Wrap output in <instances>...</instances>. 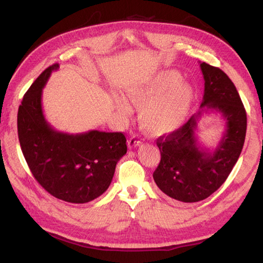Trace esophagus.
Wrapping results in <instances>:
<instances>
[{
    "label": "esophagus",
    "mask_w": 263,
    "mask_h": 263,
    "mask_svg": "<svg viewBox=\"0 0 263 263\" xmlns=\"http://www.w3.org/2000/svg\"><path fill=\"white\" fill-rule=\"evenodd\" d=\"M140 145H141V140H140L139 138H138V137H136V136L131 137L130 139L127 140V146H128V148L138 147V146H140Z\"/></svg>",
    "instance_id": "obj_1"
}]
</instances>
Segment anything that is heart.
I'll return each instance as SVG.
<instances>
[{
    "label": "heart",
    "instance_id": "1",
    "mask_svg": "<svg viewBox=\"0 0 263 263\" xmlns=\"http://www.w3.org/2000/svg\"><path fill=\"white\" fill-rule=\"evenodd\" d=\"M126 95L139 107L140 126L151 136L159 137L174 132L188 117L193 103V88L182 82V75L174 69H163L139 86L126 89ZM119 114L128 115L131 105L123 95L114 96Z\"/></svg>",
    "mask_w": 263,
    "mask_h": 263
}]
</instances>
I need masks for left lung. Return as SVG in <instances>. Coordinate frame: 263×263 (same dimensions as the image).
Returning <instances> with one entry per match:
<instances>
[{"mask_svg":"<svg viewBox=\"0 0 263 263\" xmlns=\"http://www.w3.org/2000/svg\"><path fill=\"white\" fill-rule=\"evenodd\" d=\"M204 96L201 110L183 126L158 138L161 160L153 173L162 193L184 203L208 198L228 179L241 153L247 116L238 90L220 68L201 64ZM217 110L226 121V132L211 153L198 145L194 131L201 115Z\"/></svg>","mask_w":263,"mask_h":263,"instance_id":"8db88e82","label":"left lung"}]
</instances>
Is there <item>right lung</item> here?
Listing matches in <instances>:
<instances>
[{
	"instance_id": "obj_1",
	"label": "right lung",
	"mask_w": 263,
	"mask_h": 263,
	"mask_svg": "<svg viewBox=\"0 0 263 263\" xmlns=\"http://www.w3.org/2000/svg\"><path fill=\"white\" fill-rule=\"evenodd\" d=\"M59 64L47 67L31 84L17 115L22 152L39 184L68 203L90 202L109 188L116 164L126 154L122 132L92 130L80 135L58 132L46 122L43 88Z\"/></svg>"
}]
</instances>
